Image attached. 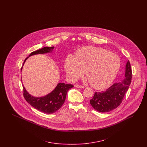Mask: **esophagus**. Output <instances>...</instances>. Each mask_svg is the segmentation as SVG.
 I'll use <instances>...</instances> for the list:
<instances>
[{
  "label": "esophagus",
  "mask_w": 147,
  "mask_h": 147,
  "mask_svg": "<svg viewBox=\"0 0 147 147\" xmlns=\"http://www.w3.org/2000/svg\"><path fill=\"white\" fill-rule=\"evenodd\" d=\"M74 86H75L76 88H80V89L84 88V86H83L80 85H79V84H76V85H74Z\"/></svg>",
  "instance_id": "1"
}]
</instances>
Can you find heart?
Masks as SVG:
<instances>
[{
    "label": "heart",
    "instance_id": "heart-1",
    "mask_svg": "<svg viewBox=\"0 0 147 147\" xmlns=\"http://www.w3.org/2000/svg\"><path fill=\"white\" fill-rule=\"evenodd\" d=\"M120 66L121 60L118 55L108 50L92 46L79 49L76 56H67L64 62L65 70L70 80H77L85 71L87 77L85 81L98 89L105 88L112 83Z\"/></svg>",
    "mask_w": 147,
    "mask_h": 147
}]
</instances>
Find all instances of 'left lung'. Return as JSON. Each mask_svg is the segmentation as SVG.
Listing matches in <instances>:
<instances>
[{"label":"left lung","instance_id":"obj_1","mask_svg":"<svg viewBox=\"0 0 147 147\" xmlns=\"http://www.w3.org/2000/svg\"><path fill=\"white\" fill-rule=\"evenodd\" d=\"M132 69L128 61L126 65L125 77L121 83H115L105 91L95 92L90 103L92 107L100 112H110L122 103L131 83Z\"/></svg>","mask_w":147,"mask_h":147}]
</instances>
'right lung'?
<instances>
[{
	"instance_id": "add662e5",
	"label": "right lung",
	"mask_w": 147,
	"mask_h": 147,
	"mask_svg": "<svg viewBox=\"0 0 147 147\" xmlns=\"http://www.w3.org/2000/svg\"><path fill=\"white\" fill-rule=\"evenodd\" d=\"M53 49L54 47H45L31 52L29 57L34 55L50 52ZM28 58V57L25 59L24 62ZM21 70H22V67ZM73 86H74L71 84L60 83H58L56 88L47 95L41 98H35L31 96L23 86V95L28 104L37 110L47 114H51L58 111L62 107L65 101L67 92Z\"/></svg>"
}]
</instances>
